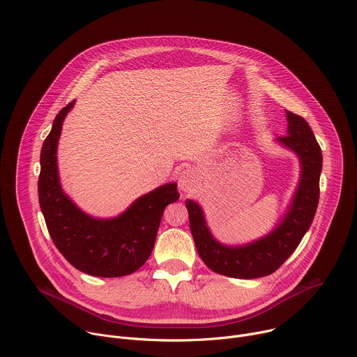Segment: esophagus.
I'll list each match as a JSON object with an SVG mask.
<instances>
[{
    "instance_id": "esophagus-1",
    "label": "esophagus",
    "mask_w": 357,
    "mask_h": 357,
    "mask_svg": "<svg viewBox=\"0 0 357 357\" xmlns=\"http://www.w3.org/2000/svg\"><path fill=\"white\" fill-rule=\"evenodd\" d=\"M196 182H197V176H196V174H195L193 169L188 168V169H183V171L179 174L178 185H179V189H181V190H183V192H190V190H193Z\"/></svg>"
}]
</instances>
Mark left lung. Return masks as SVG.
<instances>
[{
	"label": "left lung",
	"mask_w": 357,
	"mask_h": 357,
	"mask_svg": "<svg viewBox=\"0 0 357 357\" xmlns=\"http://www.w3.org/2000/svg\"><path fill=\"white\" fill-rule=\"evenodd\" d=\"M285 113L288 135L278 137L277 142L298 157L301 174L287 212L268 234L241 245L223 244L212 234L199 203L185 202L199 257L218 274L241 280L270 275L285 263L311 227L319 202L322 151L310 124L291 112Z\"/></svg>",
	"instance_id": "obj_1"
}]
</instances>
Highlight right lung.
<instances>
[{
    "mask_svg": "<svg viewBox=\"0 0 357 357\" xmlns=\"http://www.w3.org/2000/svg\"><path fill=\"white\" fill-rule=\"evenodd\" d=\"M73 106L75 101L59 112L40 149L38 195L47 231L63 257L82 273L105 278L132 274L151 256L164 209L179 199L178 185L158 186L112 219L84 213L63 192L58 172V142Z\"/></svg>",
    "mask_w": 357,
    "mask_h": 357,
    "instance_id": "1",
    "label": "right lung"
}]
</instances>
